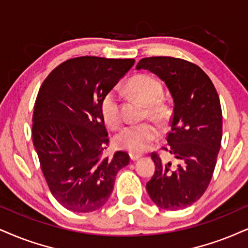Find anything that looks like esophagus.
Returning a JSON list of instances; mask_svg holds the SVG:
<instances>
[{"label":"esophagus","mask_w":248,"mask_h":248,"mask_svg":"<svg viewBox=\"0 0 248 248\" xmlns=\"http://www.w3.org/2000/svg\"><path fill=\"white\" fill-rule=\"evenodd\" d=\"M130 157H131V160H132V161H137V160H139L140 157H141V155H140V154H133V153H130Z\"/></svg>","instance_id":"esophagus-1"}]
</instances>
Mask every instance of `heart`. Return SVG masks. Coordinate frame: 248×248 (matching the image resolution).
Masks as SVG:
<instances>
[{
    "instance_id": "heart-1",
    "label": "heart",
    "mask_w": 248,
    "mask_h": 248,
    "mask_svg": "<svg viewBox=\"0 0 248 248\" xmlns=\"http://www.w3.org/2000/svg\"><path fill=\"white\" fill-rule=\"evenodd\" d=\"M127 91L134 99L146 106V115L156 122H164L169 116V109L161 102L162 86L157 79L148 75H139L127 82ZM100 112L103 122L110 129H117L121 124L119 99L115 91H109L103 95L100 102ZM160 131L154 124L140 123L125 126L115 137L118 147L127 149L131 153L145 152L149 145L157 139Z\"/></svg>"
}]
</instances>
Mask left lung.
<instances>
[{"label": "left lung", "mask_w": 248, "mask_h": 248, "mask_svg": "<svg viewBox=\"0 0 248 248\" xmlns=\"http://www.w3.org/2000/svg\"><path fill=\"white\" fill-rule=\"evenodd\" d=\"M142 69L166 82L173 100L167 151L177 161L152 153L155 172L146 188L160 208L178 210L202 197L213 177L222 140L219 97L208 76L185 60L148 57L139 61Z\"/></svg>", "instance_id": "obj_1"}]
</instances>
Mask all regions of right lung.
Segmentation results:
<instances>
[{
	"mask_svg": "<svg viewBox=\"0 0 248 248\" xmlns=\"http://www.w3.org/2000/svg\"><path fill=\"white\" fill-rule=\"evenodd\" d=\"M134 62L72 59L55 68L40 87L32 118L33 145L51 194L71 212L90 213L105 206L116 175L129 164L125 152L102 156L109 139L100 102Z\"/></svg>",
	"mask_w": 248,
	"mask_h": 248,
	"instance_id": "add662e5",
	"label": "right lung"
}]
</instances>
